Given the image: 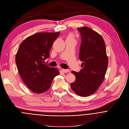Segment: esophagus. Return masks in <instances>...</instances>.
Masks as SVG:
<instances>
[{"label":"esophagus","instance_id":"obj_1","mask_svg":"<svg viewBox=\"0 0 129 129\" xmlns=\"http://www.w3.org/2000/svg\"><path fill=\"white\" fill-rule=\"evenodd\" d=\"M61 71L63 72V73H69V70L68 69H62Z\"/></svg>","mask_w":129,"mask_h":129}]
</instances>
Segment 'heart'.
<instances>
[{
    "label": "heart",
    "mask_w": 129,
    "mask_h": 129,
    "mask_svg": "<svg viewBox=\"0 0 129 129\" xmlns=\"http://www.w3.org/2000/svg\"><path fill=\"white\" fill-rule=\"evenodd\" d=\"M68 39H70V40H74V38H73V37L72 35H70L68 37Z\"/></svg>",
    "instance_id": "obj_1"
}]
</instances>
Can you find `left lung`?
<instances>
[{"label": "left lung", "mask_w": 129, "mask_h": 129, "mask_svg": "<svg viewBox=\"0 0 129 129\" xmlns=\"http://www.w3.org/2000/svg\"><path fill=\"white\" fill-rule=\"evenodd\" d=\"M81 44L79 58L82 69L72 71L75 81L71 83L72 90L80 96H86L96 91L104 80L108 59L106 45L102 36L88 27L78 28Z\"/></svg>", "instance_id": "1"}]
</instances>
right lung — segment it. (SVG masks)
Wrapping results in <instances>:
<instances>
[{
    "label": "right lung",
    "instance_id": "right-lung-1",
    "mask_svg": "<svg viewBox=\"0 0 129 129\" xmlns=\"http://www.w3.org/2000/svg\"><path fill=\"white\" fill-rule=\"evenodd\" d=\"M59 35L60 32L39 33L25 39L19 47L15 59L17 67L22 80L34 92L47 91L59 74L56 68L43 64Z\"/></svg>",
    "mask_w": 129,
    "mask_h": 129
}]
</instances>
